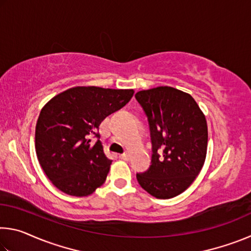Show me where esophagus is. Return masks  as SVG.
I'll use <instances>...</instances> for the list:
<instances>
[{
	"label": "esophagus",
	"instance_id": "1",
	"mask_svg": "<svg viewBox=\"0 0 251 251\" xmlns=\"http://www.w3.org/2000/svg\"><path fill=\"white\" fill-rule=\"evenodd\" d=\"M120 158L121 159H124V160H128L129 159V155L127 154V152H125V154H121L120 155Z\"/></svg>",
	"mask_w": 251,
	"mask_h": 251
}]
</instances>
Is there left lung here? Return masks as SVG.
<instances>
[{
  "label": "left lung",
  "mask_w": 251,
  "mask_h": 251,
  "mask_svg": "<svg viewBox=\"0 0 251 251\" xmlns=\"http://www.w3.org/2000/svg\"><path fill=\"white\" fill-rule=\"evenodd\" d=\"M135 97L148 117L152 144L151 165L136 175L138 184L152 197H176L193 184L205 164L206 117L192 95L171 86L139 91Z\"/></svg>",
  "instance_id": "1"
}]
</instances>
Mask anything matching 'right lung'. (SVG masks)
<instances>
[{"label": "right lung", "instance_id": "right-lung-1", "mask_svg": "<svg viewBox=\"0 0 251 251\" xmlns=\"http://www.w3.org/2000/svg\"><path fill=\"white\" fill-rule=\"evenodd\" d=\"M134 90L76 86L55 95L42 108L35 151L45 175L61 192L90 196L104 184L113 160L106 157L99 128L109 114L130 100Z\"/></svg>", "mask_w": 251, "mask_h": 251}]
</instances>
